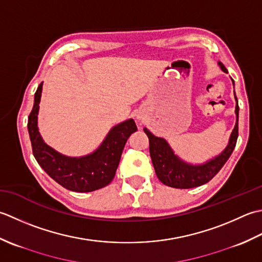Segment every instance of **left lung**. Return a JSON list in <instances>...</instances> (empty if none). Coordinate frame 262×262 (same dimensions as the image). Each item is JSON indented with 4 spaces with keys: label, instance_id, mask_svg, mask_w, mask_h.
Instances as JSON below:
<instances>
[{
    "label": "left lung",
    "instance_id": "1",
    "mask_svg": "<svg viewBox=\"0 0 262 262\" xmlns=\"http://www.w3.org/2000/svg\"><path fill=\"white\" fill-rule=\"evenodd\" d=\"M220 66L223 71L227 72V69L222 63H220ZM235 99L236 124L234 126L228 146L220 156L200 166H192V165L181 162L163 138L155 137L146 127L143 129L149 138V154H150L155 172L163 184L175 189H191L209 182L213 176L220 172L235 148L238 137V104L236 96Z\"/></svg>",
    "mask_w": 262,
    "mask_h": 262
}]
</instances>
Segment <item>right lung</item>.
Wrapping results in <instances>:
<instances>
[{"label":"right lung","instance_id":"obj_1","mask_svg":"<svg viewBox=\"0 0 262 262\" xmlns=\"http://www.w3.org/2000/svg\"><path fill=\"white\" fill-rule=\"evenodd\" d=\"M41 87L42 82L37 88L34 107L28 116V132L37 163L55 182L70 191L92 192L108 185L115 176L127 138L137 131L135 121L127 120L114 126L101 146L89 156H62L42 141L37 127Z\"/></svg>","mask_w":262,"mask_h":262}]
</instances>
